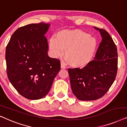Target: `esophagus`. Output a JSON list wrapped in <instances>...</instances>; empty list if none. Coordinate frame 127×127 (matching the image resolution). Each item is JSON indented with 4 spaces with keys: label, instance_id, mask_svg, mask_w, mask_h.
<instances>
[{
    "label": "esophagus",
    "instance_id": "esophagus-1",
    "mask_svg": "<svg viewBox=\"0 0 127 127\" xmlns=\"http://www.w3.org/2000/svg\"><path fill=\"white\" fill-rule=\"evenodd\" d=\"M65 68H66V67H65L64 64L63 63H61V68L65 69Z\"/></svg>",
    "mask_w": 127,
    "mask_h": 127
}]
</instances>
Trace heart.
Returning <instances> with one entry per match:
<instances>
[{"instance_id": "obj_1", "label": "heart", "mask_w": 127, "mask_h": 127, "mask_svg": "<svg viewBox=\"0 0 127 127\" xmlns=\"http://www.w3.org/2000/svg\"><path fill=\"white\" fill-rule=\"evenodd\" d=\"M98 48V41L89 33L78 30H63L49 42L50 55L53 58L64 56L69 65L83 68L93 60Z\"/></svg>"}]
</instances>
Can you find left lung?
Segmentation results:
<instances>
[{"mask_svg": "<svg viewBox=\"0 0 127 127\" xmlns=\"http://www.w3.org/2000/svg\"><path fill=\"white\" fill-rule=\"evenodd\" d=\"M94 28L102 36L94 60L82 69H68L72 93L80 100H95L103 97L117 72V49L113 39L106 30Z\"/></svg>", "mask_w": 127, "mask_h": 127, "instance_id": "obj_1", "label": "left lung"}]
</instances>
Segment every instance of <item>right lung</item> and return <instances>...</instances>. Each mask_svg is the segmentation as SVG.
Returning a JSON list of instances; mask_svg holds the SVG:
<instances>
[{
    "instance_id": "add662e5",
    "label": "right lung",
    "mask_w": 127,
    "mask_h": 127,
    "mask_svg": "<svg viewBox=\"0 0 127 127\" xmlns=\"http://www.w3.org/2000/svg\"><path fill=\"white\" fill-rule=\"evenodd\" d=\"M50 24L40 23L20 27L6 50L7 73L19 94L30 100L45 97L60 70V62L49 57L45 35Z\"/></svg>"
}]
</instances>
